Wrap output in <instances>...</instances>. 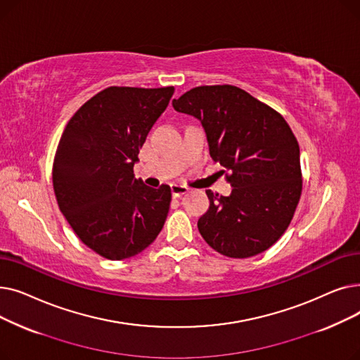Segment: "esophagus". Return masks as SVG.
Here are the masks:
<instances>
[{
	"label": "esophagus",
	"instance_id": "obj_1",
	"mask_svg": "<svg viewBox=\"0 0 360 360\" xmlns=\"http://www.w3.org/2000/svg\"><path fill=\"white\" fill-rule=\"evenodd\" d=\"M170 191H172L174 197H181L184 194L188 193V188L185 185H178V184H172L170 185Z\"/></svg>",
	"mask_w": 360,
	"mask_h": 360
}]
</instances>
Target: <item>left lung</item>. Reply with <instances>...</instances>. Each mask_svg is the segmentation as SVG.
<instances>
[{
  "label": "left lung",
  "mask_w": 360,
  "mask_h": 360,
  "mask_svg": "<svg viewBox=\"0 0 360 360\" xmlns=\"http://www.w3.org/2000/svg\"><path fill=\"white\" fill-rule=\"evenodd\" d=\"M172 105L201 122L210 156L231 172L229 197L205 191L210 207L198 220L201 236L231 258L269 250L288 229L302 193L299 144L290 127L231 84L194 87Z\"/></svg>",
  "instance_id": "obj_1"
}]
</instances>
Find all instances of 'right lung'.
I'll list each match as a JSON object with an SVG mask.
<instances>
[{"instance_id":"add662e5","label":"right lung","mask_w":360,"mask_h":360,"mask_svg":"<svg viewBox=\"0 0 360 360\" xmlns=\"http://www.w3.org/2000/svg\"><path fill=\"white\" fill-rule=\"evenodd\" d=\"M174 91L108 87L74 113L61 136L52 169L56 201L75 235L108 259L140 254L165 224L170 186L144 185L134 165Z\"/></svg>"}]
</instances>
